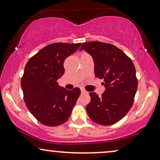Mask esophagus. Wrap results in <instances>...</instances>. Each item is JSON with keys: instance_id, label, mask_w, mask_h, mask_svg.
I'll return each instance as SVG.
<instances>
[{"instance_id": "1", "label": "esophagus", "mask_w": 160, "mask_h": 160, "mask_svg": "<svg viewBox=\"0 0 160 160\" xmlns=\"http://www.w3.org/2000/svg\"><path fill=\"white\" fill-rule=\"evenodd\" d=\"M81 93H82V94L87 93V92H86L85 89H83V88H82V89H81Z\"/></svg>"}]
</instances>
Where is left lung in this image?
I'll list each match as a JSON object with an SVG mask.
<instances>
[{
	"label": "left lung",
	"instance_id": "left-lung-1",
	"mask_svg": "<svg viewBox=\"0 0 160 160\" xmlns=\"http://www.w3.org/2000/svg\"><path fill=\"white\" fill-rule=\"evenodd\" d=\"M86 51L93 58L95 77L103 79L106 87L101 97L90 92L91 101L86 111L94 122L112 125L124 118L132 107L138 80L132 59L122 50L109 43L84 42L80 51Z\"/></svg>",
	"mask_w": 160,
	"mask_h": 160
}]
</instances>
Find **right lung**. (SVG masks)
I'll return each mask as SVG.
<instances>
[{"instance_id":"obj_1","label":"right lung","mask_w":160,"mask_h":160,"mask_svg":"<svg viewBox=\"0 0 160 160\" xmlns=\"http://www.w3.org/2000/svg\"><path fill=\"white\" fill-rule=\"evenodd\" d=\"M81 43H53L40 50L25 65L21 86L29 111L41 124L56 127L68 121L80 89L67 90L57 80L65 73L63 62Z\"/></svg>"}]
</instances>
